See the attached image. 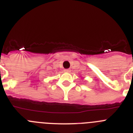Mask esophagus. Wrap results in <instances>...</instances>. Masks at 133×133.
I'll use <instances>...</instances> for the list:
<instances>
[{
	"instance_id": "obj_1",
	"label": "esophagus",
	"mask_w": 133,
	"mask_h": 133,
	"mask_svg": "<svg viewBox=\"0 0 133 133\" xmlns=\"http://www.w3.org/2000/svg\"><path fill=\"white\" fill-rule=\"evenodd\" d=\"M64 71L65 72H70V69H65V70H64Z\"/></svg>"
}]
</instances>
